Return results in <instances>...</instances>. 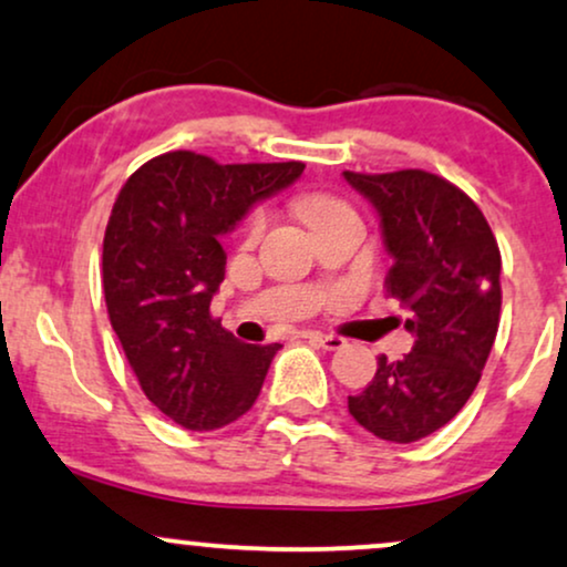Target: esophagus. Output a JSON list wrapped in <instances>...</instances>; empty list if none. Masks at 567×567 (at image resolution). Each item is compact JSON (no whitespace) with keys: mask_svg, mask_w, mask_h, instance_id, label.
<instances>
[{"mask_svg":"<svg viewBox=\"0 0 567 567\" xmlns=\"http://www.w3.org/2000/svg\"><path fill=\"white\" fill-rule=\"evenodd\" d=\"M305 339L316 341L318 347L328 349V352H337V349H344V347H347V341L341 339V337H333V333H318V331H312V333H307Z\"/></svg>","mask_w":567,"mask_h":567,"instance_id":"obj_1","label":"esophagus"}]
</instances>
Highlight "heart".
Here are the masks:
<instances>
[{"mask_svg": "<svg viewBox=\"0 0 567 567\" xmlns=\"http://www.w3.org/2000/svg\"><path fill=\"white\" fill-rule=\"evenodd\" d=\"M297 209L299 215H302L307 226H318L320 220L331 218V215L341 213V209H349L344 202L337 199V197H328V194H305V197L297 199ZM265 223V215L260 213V209H255V213H249V218L244 220V230H247L249 236L260 234Z\"/></svg>", "mask_w": 567, "mask_h": 567, "instance_id": "b5f03b06", "label": "heart"}]
</instances>
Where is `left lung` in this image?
Returning <instances> with one entry per match:
<instances>
[{"instance_id":"1","label":"left lung","mask_w":567,"mask_h":567,"mask_svg":"<svg viewBox=\"0 0 567 567\" xmlns=\"http://www.w3.org/2000/svg\"><path fill=\"white\" fill-rule=\"evenodd\" d=\"M379 209L391 255L386 291L410 310L412 352L379 358L373 381L349 396V415L373 436L410 444L439 431L478 386L499 328L497 239L463 188L425 171L352 173Z\"/></svg>"}]
</instances>
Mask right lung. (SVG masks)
<instances>
[{"instance_id": "1", "label": "right lung", "mask_w": 567, "mask_h": 567, "mask_svg": "<svg viewBox=\"0 0 567 567\" xmlns=\"http://www.w3.org/2000/svg\"><path fill=\"white\" fill-rule=\"evenodd\" d=\"M305 163L220 165L165 152L125 181L102 249L104 302L146 400L188 431L239 421L281 344H244L209 316L226 276L220 236Z\"/></svg>"}]
</instances>
